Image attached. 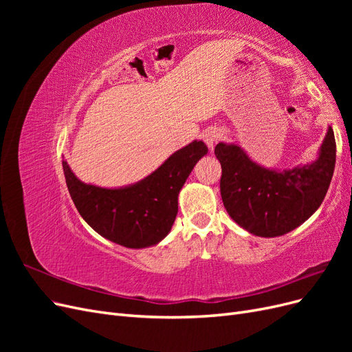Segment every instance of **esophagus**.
<instances>
[{"label":"esophagus","mask_w":352,"mask_h":352,"mask_svg":"<svg viewBox=\"0 0 352 352\" xmlns=\"http://www.w3.org/2000/svg\"><path fill=\"white\" fill-rule=\"evenodd\" d=\"M221 136H223V133L220 131H210V132H207L204 135V141H206V144H207V146L210 148V150H212V148H214L216 142L220 140Z\"/></svg>","instance_id":"obj_1"}]
</instances>
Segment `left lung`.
Masks as SVG:
<instances>
[{"mask_svg": "<svg viewBox=\"0 0 352 352\" xmlns=\"http://www.w3.org/2000/svg\"><path fill=\"white\" fill-rule=\"evenodd\" d=\"M214 154L229 216L252 235L274 238L302 225L320 207L333 176L336 142L329 127L314 163L282 172L254 163L233 144H217Z\"/></svg>", "mask_w": 352, "mask_h": 352, "instance_id": "1", "label": "left lung"}]
</instances>
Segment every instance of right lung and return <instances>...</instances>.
<instances>
[{"mask_svg":"<svg viewBox=\"0 0 352 352\" xmlns=\"http://www.w3.org/2000/svg\"><path fill=\"white\" fill-rule=\"evenodd\" d=\"M207 153L202 141L190 142L141 182L119 189L80 182L67 162H63V170L74 206L95 232L127 248H146L166 238L172 229L180 189Z\"/></svg>","mask_w":352,"mask_h":352,"instance_id":"1","label":"right lung"}]
</instances>
